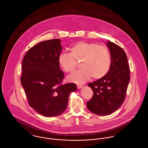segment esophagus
<instances>
[{
    "label": "esophagus",
    "instance_id": "esophagus-1",
    "mask_svg": "<svg viewBox=\"0 0 148 148\" xmlns=\"http://www.w3.org/2000/svg\"><path fill=\"white\" fill-rule=\"evenodd\" d=\"M77 89H80V88H82V87H83V86L82 85H77Z\"/></svg>",
    "mask_w": 148,
    "mask_h": 148
}]
</instances>
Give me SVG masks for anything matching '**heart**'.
Listing matches in <instances>:
<instances>
[{
	"mask_svg": "<svg viewBox=\"0 0 148 148\" xmlns=\"http://www.w3.org/2000/svg\"><path fill=\"white\" fill-rule=\"evenodd\" d=\"M81 62V69L69 76L71 82L82 84L93 79L104 77L110 69L111 56L109 49L96 43L80 42L73 45L70 53H63L58 59L59 64L64 71L72 73Z\"/></svg>",
	"mask_w": 148,
	"mask_h": 148,
	"instance_id": "obj_1",
	"label": "heart"
}]
</instances>
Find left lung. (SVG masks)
<instances>
[{"label": "left lung", "instance_id": "obj_1", "mask_svg": "<svg viewBox=\"0 0 148 148\" xmlns=\"http://www.w3.org/2000/svg\"><path fill=\"white\" fill-rule=\"evenodd\" d=\"M111 65L106 75L88 84L94 92L86 103L88 109L98 115H108L123 103L130 81V70L127 55L120 46L109 41Z\"/></svg>", "mask_w": 148, "mask_h": 148}]
</instances>
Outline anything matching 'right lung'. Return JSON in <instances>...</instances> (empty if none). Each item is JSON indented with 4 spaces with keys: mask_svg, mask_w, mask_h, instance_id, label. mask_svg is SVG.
<instances>
[{
    "mask_svg": "<svg viewBox=\"0 0 148 148\" xmlns=\"http://www.w3.org/2000/svg\"><path fill=\"white\" fill-rule=\"evenodd\" d=\"M60 39L36 44L28 50L22 62L21 84L29 104L44 116H56L67 108L69 95L77 90L74 83L62 84L64 77L59 56Z\"/></svg>",
    "mask_w": 148,
    "mask_h": 148,
    "instance_id": "add662e5",
    "label": "right lung"
}]
</instances>
